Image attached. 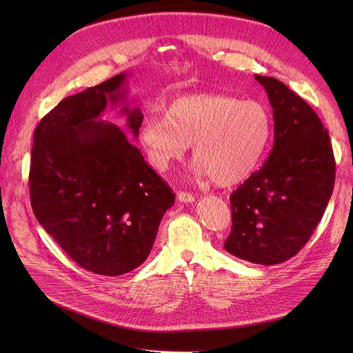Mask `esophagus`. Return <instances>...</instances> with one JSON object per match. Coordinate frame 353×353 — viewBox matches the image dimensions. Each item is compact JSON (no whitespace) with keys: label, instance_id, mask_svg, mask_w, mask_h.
<instances>
[{"label":"esophagus","instance_id":"34e87169","mask_svg":"<svg viewBox=\"0 0 353 353\" xmlns=\"http://www.w3.org/2000/svg\"><path fill=\"white\" fill-rule=\"evenodd\" d=\"M177 199L181 203H193L194 201V196L189 192H179L177 193Z\"/></svg>","mask_w":353,"mask_h":353}]
</instances>
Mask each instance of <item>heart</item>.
<instances>
[{
    "instance_id": "heart-1",
    "label": "heart",
    "mask_w": 353,
    "mask_h": 353,
    "mask_svg": "<svg viewBox=\"0 0 353 353\" xmlns=\"http://www.w3.org/2000/svg\"><path fill=\"white\" fill-rule=\"evenodd\" d=\"M270 134L272 117L263 103L205 92L173 100L163 119L148 117L140 141L159 172L180 160L192 144L194 170L220 186H232L256 169Z\"/></svg>"
}]
</instances>
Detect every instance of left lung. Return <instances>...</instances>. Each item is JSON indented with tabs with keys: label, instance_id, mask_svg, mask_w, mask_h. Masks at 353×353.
Returning a JSON list of instances; mask_svg holds the SVG:
<instances>
[{
	"label": "left lung",
	"instance_id": "left-lung-1",
	"mask_svg": "<svg viewBox=\"0 0 353 353\" xmlns=\"http://www.w3.org/2000/svg\"><path fill=\"white\" fill-rule=\"evenodd\" d=\"M273 108L274 143L262 165L232 193L225 249L257 265L298 253L321 221L335 184L327 130L313 108L273 77L254 76Z\"/></svg>",
	"mask_w": 353,
	"mask_h": 353
}]
</instances>
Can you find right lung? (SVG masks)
<instances>
[{
  "label": "right lung",
  "instance_id": "add662e5",
  "mask_svg": "<svg viewBox=\"0 0 353 353\" xmlns=\"http://www.w3.org/2000/svg\"><path fill=\"white\" fill-rule=\"evenodd\" d=\"M127 74L70 96L34 132L30 164L32 212L83 269L120 276L150 253L174 193L121 130L96 121L107 103L124 100ZM134 137L141 111L121 108Z\"/></svg>",
  "mask_w": 353,
  "mask_h": 353
}]
</instances>
